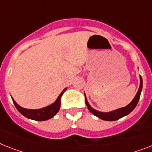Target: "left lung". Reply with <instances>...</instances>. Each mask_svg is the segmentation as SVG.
<instances>
[{
  "mask_svg": "<svg viewBox=\"0 0 152 152\" xmlns=\"http://www.w3.org/2000/svg\"><path fill=\"white\" fill-rule=\"evenodd\" d=\"M142 86H143V81H142V78L141 76H140V86H139L138 90H137V94L135 95V96L134 97V99L132 100V101L129 104H127L126 107H124L121 108H118V109L113 110L109 112H102L99 111L97 110L94 109L90 106V104H89V102L87 101V99H86V96L85 94V98H86V104L87 108L89 109L90 112H91L94 115H95L96 117H99L100 119L104 120V121H117V120L121 118V117H124V116H127V114H129L132 110L135 108V107L137 106V103H138V100L140 99V96H141V91H142Z\"/></svg>",
  "mask_w": 152,
  "mask_h": 152,
  "instance_id": "1",
  "label": "left lung"
}]
</instances>
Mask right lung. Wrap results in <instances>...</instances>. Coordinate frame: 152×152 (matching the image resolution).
Segmentation results:
<instances>
[{"instance_id": "1", "label": "right lung", "mask_w": 152, "mask_h": 152, "mask_svg": "<svg viewBox=\"0 0 152 152\" xmlns=\"http://www.w3.org/2000/svg\"><path fill=\"white\" fill-rule=\"evenodd\" d=\"M67 88H65L64 90L61 92V94L58 95L57 99L55 100L52 104L45 107L42 108H39V109H27L24 108L15 102L13 98L11 97L13 103L15 104V107L17 108L20 113L25 117L28 118L31 120H34V121H44L50 119L52 117H54L56 114L58 112L60 109L61 105V97H62V94L66 90Z\"/></svg>"}]
</instances>
